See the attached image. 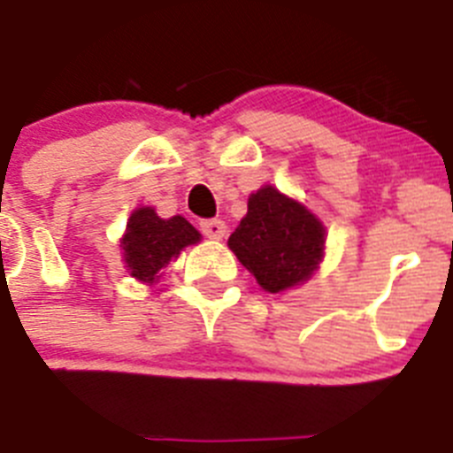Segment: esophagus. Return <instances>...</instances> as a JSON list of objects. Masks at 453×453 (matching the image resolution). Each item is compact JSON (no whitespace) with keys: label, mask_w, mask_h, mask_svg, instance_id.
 <instances>
[{"label":"esophagus","mask_w":453,"mask_h":453,"mask_svg":"<svg viewBox=\"0 0 453 453\" xmlns=\"http://www.w3.org/2000/svg\"><path fill=\"white\" fill-rule=\"evenodd\" d=\"M201 232L207 236V239H223L227 232V226L221 221V219H210V221H201Z\"/></svg>","instance_id":"34e87169"}]
</instances>
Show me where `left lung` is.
Returning a JSON list of instances; mask_svg holds the SVG:
<instances>
[{
  "instance_id": "left-lung-1",
  "label": "left lung",
  "mask_w": 453,
  "mask_h": 453,
  "mask_svg": "<svg viewBox=\"0 0 453 453\" xmlns=\"http://www.w3.org/2000/svg\"><path fill=\"white\" fill-rule=\"evenodd\" d=\"M323 221L273 185L248 196V211L227 239V248L268 293L304 284L325 257Z\"/></svg>"
}]
</instances>
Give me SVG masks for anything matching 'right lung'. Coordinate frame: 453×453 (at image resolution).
I'll list each match as a JSON object with an SVG mask.
<instances>
[{"mask_svg":"<svg viewBox=\"0 0 453 453\" xmlns=\"http://www.w3.org/2000/svg\"><path fill=\"white\" fill-rule=\"evenodd\" d=\"M203 236L185 217L160 219L153 207H137L126 223L119 239L121 259L126 273L142 284L160 282L166 264L178 259L187 246L201 242Z\"/></svg>","mask_w":453,"mask_h":453,"instance_id":"add662e5","label":"right lung"}]
</instances>
